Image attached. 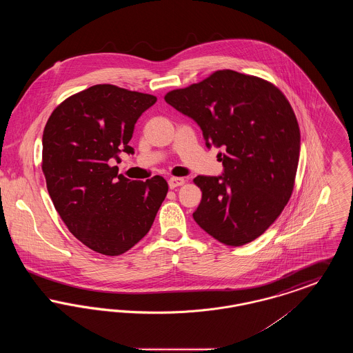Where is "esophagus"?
Listing matches in <instances>:
<instances>
[{"label":"esophagus","instance_id":"34e87169","mask_svg":"<svg viewBox=\"0 0 353 353\" xmlns=\"http://www.w3.org/2000/svg\"><path fill=\"white\" fill-rule=\"evenodd\" d=\"M185 184V180L183 177H170L168 180V185L170 189H174L177 186H181Z\"/></svg>","mask_w":353,"mask_h":353}]
</instances>
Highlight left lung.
Segmentation results:
<instances>
[{
  "mask_svg": "<svg viewBox=\"0 0 353 353\" xmlns=\"http://www.w3.org/2000/svg\"><path fill=\"white\" fill-rule=\"evenodd\" d=\"M201 127L219 153L222 176H197L202 200L193 219L228 246L263 234L290 200L299 163L301 131L283 92L268 81L219 70L164 97Z\"/></svg>",
  "mask_w": 353,
  "mask_h": 353,
  "instance_id": "1",
  "label": "left lung"
}]
</instances>
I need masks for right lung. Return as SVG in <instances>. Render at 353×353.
Listing matches in <instances>:
<instances>
[{"label": "right lung", "mask_w": 353, "mask_h": 353, "mask_svg": "<svg viewBox=\"0 0 353 353\" xmlns=\"http://www.w3.org/2000/svg\"><path fill=\"white\" fill-rule=\"evenodd\" d=\"M156 97L95 84L62 101L42 137V172L70 233L103 255L130 250L151 229L168 193L161 176L132 181L118 174L140 115Z\"/></svg>", "instance_id": "1"}]
</instances>
